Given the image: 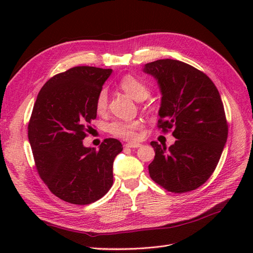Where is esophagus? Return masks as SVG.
<instances>
[{
	"mask_svg": "<svg viewBox=\"0 0 253 253\" xmlns=\"http://www.w3.org/2000/svg\"><path fill=\"white\" fill-rule=\"evenodd\" d=\"M126 148H139L141 147L140 143H136V142H128L126 144H125Z\"/></svg>",
	"mask_w": 253,
	"mask_h": 253,
	"instance_id": "34e87169",
	"label": "esophagus"
}]
</instances>
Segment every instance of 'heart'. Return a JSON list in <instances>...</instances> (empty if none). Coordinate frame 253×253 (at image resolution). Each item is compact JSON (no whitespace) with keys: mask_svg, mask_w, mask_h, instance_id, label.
Wrapping results in <instances>:
<instances>
[{"mask_svg":"<svg viewBox=\"0 0 253 253\" xmlns=\"http://www.w3.org/2000/svg\"><path fill=\"white\" fill-rule=\"evenodd\" d=\"M120 88L131 96L134 100L140 101L145 99L149 95V89L145 84L140 80L133 77L131 75H126L119 81ZM108 108V91L102 88L99 91L96 98V110L98 113H103ZM141 127L139 121H113L108 126V131L118 138L133 141L137 139L138 134L137 131Z\"/></svg>","mask_w":253,"mask_h":253,"instance_id":"b5f03b06","label":"heart"}]
</instances>
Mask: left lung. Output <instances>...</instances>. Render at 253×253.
<instances>
[{
  "label": "left lung",
  "instance_id": "8db88e82",
  "mask_svg": "<svg viewBox=\"0 0 253 253\" xmlns=\"http://www.w3.org/2000/svg\"><path fill=\"white\" fill-rule=\"evenodd\" d=\"M142 72L157 81L162 94L158 126L174 127L176 138L169 148L151 142V178L171 192L194 190L215 170L227 141L220 95L208 76L178 60H157L144 64Z\"/></svg>",
  "mask_w": 253,
  "mask_h": 253
}]
</instances>
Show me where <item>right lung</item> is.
Instances as JSON below:
<instances>
[{
  "mask_svg": "<svg viewBox=\"0 0 253 253\" xmlns=\"http://www.w3.org/2000/svg\"><path fill=\"white\" fill-rule=\"evenodd\" d=\"M112 72L73 67L45 83L34 105L28 139L37 170L51 192L67 203L91 204L113 185V163L121 142L104 139L98 150L83 144L97 117V95Z\"/></svg>",
  "mask_w": 253,
  "mask_h": 253,
  "instance_id": "1",
  "label": "right lung"
}]
</instances>
